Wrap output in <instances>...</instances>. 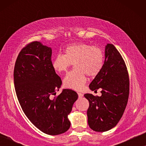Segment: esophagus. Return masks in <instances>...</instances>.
<instances>
[{"label": "esophagus", "mask_w": 146, "mask_h": 146, "mask_svg": "<svg viewBox=\"0 0 146 146\" xmlns=\"http://www.w3.org/2000/svg\"><path fill=\"white\" fill-rule=\"evenodd\" d=\"M78 97L79 98L83 97V96H84L83 94L82 93H80V92H78Z\"/></svg>", "instance_id": "1"}]
</instances>
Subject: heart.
Masks as SVG:
<instances>
[{
	"label": "heart",
	"mask_w": 146,
	"mask_h": 146,
	"mask_svg": "<svg viewBox=\"0 0 146 146\" xmlns=\"http://www.w3.org/2000/svg\"><path fill=\"white\" fill-rule=\"evenodd\" d=\"M64 51L65 54H58L54 58L53 69L62 73L74 64L75 69L66 75L64 84L68 88L81 90L87 82V75L95 77L102 70L104 54L100 47L86 43L70 45Z\"/></svg>",
	"instance_id": "obj_1"
}]
</instances>
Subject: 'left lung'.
I'll return each mask as SVG.
<instances>
[{
  "label": "left lung",
  "instance_id": "left-lung-1",
  "mask_svg": "<svg viewBox=\"0 0 146 146\" xmlns=\"http://www.w3.org/2000/svg\"><path fill=\"white\" fill-rule=\"evenodd\" d=\"M92 90L101 88L102 96L86 94L89 101L87 111L90 127L96 131H106L120 120L128 101L129 75L122 56L115 47L108 44L103 68L89 86Z\"/></svg>",
  "mask_w": 146,
  "mask_h": 146
}]
</instances>
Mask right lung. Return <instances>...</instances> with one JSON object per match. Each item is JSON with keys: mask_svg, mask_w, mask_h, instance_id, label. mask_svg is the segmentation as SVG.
Instances as JSON below:
<instances>
[{"mask_svg": "<svg viewBox=\"0 0 146 146\" xmlns=\"http://www.w3.org/2000/svg\"><path fill=\"white\" fill-rule=\"evenodd\" d=\"M52 49L34 41L20 52L14 68V83L20 105L29 120L42 132L58 135L70 126L68 115L78 99L75 91L63 90L52 66Z\"/></svg>", "mask_w": 146, "mask_h": 146, "instance_id": "obj_1", "label": "right lung"}]
</instances>
